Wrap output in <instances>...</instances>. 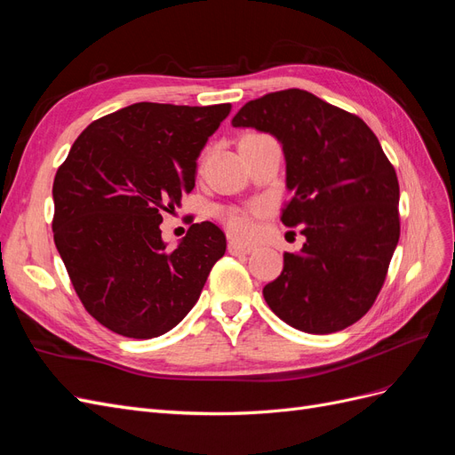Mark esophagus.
Listing matches in <instances>:
<instances>
[{"mask_svg":"<svg viewBox=\"0 0 455 455\" xmlns=\"http://www.w3.org/2000/svg\"><path fill=\"white\" fill-rule=\"evenodd\" d=\"M228 251H229L231 254H235V256H239V254H251V252H252V246H251V244H243V243L237 241V239H229Z\"/></svg>","mask_w":455,"mask_h":455,"instance_id":"1","label":"esophagus"}]
</instances>
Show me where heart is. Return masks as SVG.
<instances>
[{
    "mask_svg": "<svg viewBox=\"0 0 455 455\" xmlns=\"http://www.w3.org/2000/svg\"><path fill=\"white\" fill-rule=\"evenodd\" d=\"M256 211H244V209H235V206H231V209L222 211V222L226 224V228L233 233V235L237 237H251L254 233V220L252 214Z\"/></svg>",
    "mask_w": 455,
    "mask_h": 455,
    "instance_id": "obj_1",
    "label": "heart"
}]
</instances>
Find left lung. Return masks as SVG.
<instances>
[{
  "instance_id": "8db88e82",
  "label": "left lung",
  "mask_w": 455,
  "mask_h": 455,
  "mask_svg": "<svg viewBox=\"0 0 455 455\" xmlns=\"http://www.w3.org/2000/svg\"><path fill=\"white\" fill-rule=\"evenodd\" d=\"M231 123L277 136L292 191L281 222L304 226V249L264 286L267 306L307 334L351 326L374 306L401 237L396 172L376 134L301 89L246 102Z\"/></svg>"
}]
</instances>
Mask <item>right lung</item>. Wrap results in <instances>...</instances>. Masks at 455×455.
I'll use <instances>...</instances> for the list:
<instances>
[{
	"label": "right lung",
	"mask_w": 455,
	"mask_h": 455,
	"mask_svg": "<svg viewBox=\"0 0 455 455\" xmlns=\"http://www.w3.org/2000/svg\"><path fill=\"white\" fill-rule=\"evenodd\" d=\"M231 104L139 102L92 121L52 182V237L74 291L112 332H169L201 296L226 252L212 222L191 224L169 251L163 212L196 188L197 157Z\"/></svg>",
	"instance_id": "add662e5"
}]
</instances>
